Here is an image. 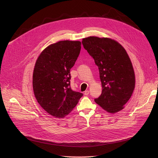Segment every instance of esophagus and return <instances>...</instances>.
Listing matches in <instances>:
<instances>
[{
  "label": "esophagus",
  "mask_w": 158,
  "mask_h": 158,
  "mask_svg": "<svg viewBox=\"0 0 158 158\" xmlns=\"http://www.w3.org/2000/svg\"><path fill=\"white\" fill-rule=\"evenodd\" d=\"M84 94H85V95H88L89 94V92L88 90H86Z\"/></svg>",
  "instance_id": "34e87169"
}]
</instances>
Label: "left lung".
<instances>
[{"instance_id": "8db88e82", "label": "left lung", "mask_w": 158, "mask_h": 158, "mask_svg": "<svg viewBox=\"0 0 158 158\" xmlns=\"http://www.w3.org/2000/svg\"><path fill=\"white\" fill-rule=\"evenodd\" d=\"M82 44L99 70L102 91L95 102L111 113L122 110L135 86V72L126 50L107 38L89 36Z\"/></svg>"}]
</instances>
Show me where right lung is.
Here are the masks:
<instances>
[{"instance_id":"obj_1","label":"right lung","mask_w":158,"mask_h":158,"mask_svg":"<svg viewBox=\"0 0 158 158\" xmlns=\"http://www.w3.org/2000/svg\"><path fill=\"white\" fill-rule=\"evenodd\" d=\"M79 41H60L45 48L36 60L32 87L38 102L48 113L63 118L72 111L82 93L70 87V69L79 55Z\"/></svg>"}]
</instances>
